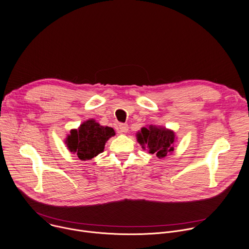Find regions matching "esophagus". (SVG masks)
<instances>
[{
    "label": "esophagus",
    "mask_w": 249,
    "mask_h": 249,
    "mask_svg": "<svg viewBox=\"0 0 249 249\" xmlns=\"http://www.w3.org/2000/svg\"><path fill=\"white\" fill-rule=\"evenodd\" d=\"M129 130L127 123H120L118 127V133H126Z\"/></svg>",
    "instance_id": "esophagus-1"
}]
</instances>
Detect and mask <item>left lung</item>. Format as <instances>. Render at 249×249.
<instances>
[{
  "label": "left lung",
  "mask_w": 249,
  "mask_h": 249,
  "mask_svg": "<svg viewBox=\"0 0 249 249\" xmlns=\"http://www.w3.org/2000/svg\"><path fill=\"white\" fill-rule=\"evenodd\" d=\"M137 138L141 144H146L149 153L156 154L158 158H163L174 150L175 134L171 130L149 126V128H142Z\"/></svg>",
  "instance_id": "1"
}]
</instances>
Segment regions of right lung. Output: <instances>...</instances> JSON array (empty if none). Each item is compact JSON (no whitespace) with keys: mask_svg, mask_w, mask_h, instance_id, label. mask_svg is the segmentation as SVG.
Returning <instances> with one entry per match:
<instances>
[{"mask_svg":"<svg viewBox=\"0 0 249 249\" xmlns=\"http://www.w3.org/2000/svg\"><path fill=\"white\" fill-rule=\"evenodd\" d=\"M114 135L111 127L101 126L92 119L80 125L78 130H71L66 143L71 152H76L81 160H86L102 153L107 140Z\"/></svg>","mask_w":249,"mask_h":249,"instance_id":"obj_1","label":"right lung"}]
</instances>
